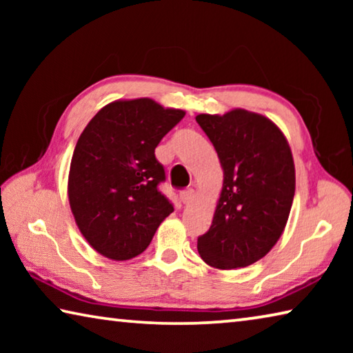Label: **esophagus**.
Segmentation results:
<instances>
[{"label": "esophagus", "instance_id": "1", "mask_svg": "<svg viewBox=\"0 0 353 353\" xmlns=\"http://www.w3.org/2000/svg\"><path fill=\"white\" fill-rule=\"evenodd\" d=\"M193 199H194V190L193 188H188V190L181 191V201L183 202L185 205L191 204V202H193Z\"/></svg>", "mask_w": 353, "mask_h": 353}]
</instances>
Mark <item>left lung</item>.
Listing matches in <instances>:
<instances>
[{
	"label": "left lung",
	"instance_id": "left-lung-1",
	"mask_svg": "<svg viewBox=\"0 0 353 353\" xmlns=\"http://www.w3.org/2000/svg\"><path fill=\"white\" fill-rule=\"evenodd\" d=\"M224 171L216 210L198 252L216 270L263 259L282 236L296 190L291 148L270 118L244 109L196 117Z\"/></svg>",
	"mask_w": 353,
	"mask_h": 353
}]
</instances>
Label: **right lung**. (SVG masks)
<instances>
[{
  "label": "right lung",
  "mask_w": 353,
  "mask_h": 353,
  "mask_svg": "<svg viewBox=\"0 0 353 353\" xmlns=\"http://www.w3.org/2000/svg\"><path fill=\"white\" fill-rule=\"evenodd\" d=\"M183 117L149 98L118 99L83 129L70 165L68 201L98 254L117 261L140 255L174 210L159 191L165 170L154 151Z\"/></svg>",
  "instance_id": "1"
}]
</instances>
